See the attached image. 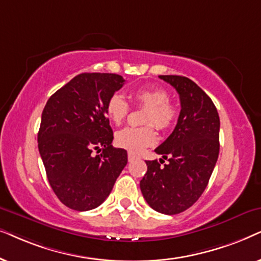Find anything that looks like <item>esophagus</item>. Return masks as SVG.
Masks as SVG:
<instances>
[{"label": "esophagus", "mask_w": 261, "mask_h": 261, "mask_svg": "<svg viewBox=\"0 0 261 261\" xmlns=\"http://www.w3.org/2000/svg\"><path fill=\"white\" fill-rule=\"evenodd\" d=\"M127 159H128V161H133V160H135V159H136V155H134L133 154V152H128V154H127Z\"/></svg>", "instance_id": "1"}]
</instances>
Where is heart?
I'll return each mask as SVG.
<instances>
[{"label": "heart", "instance_id": "heart-1", "mask_svg": "<svg viewBox=\"0 0 261 261\" xmlns=\"http://www.w3.org/2000/svg\"><path fill=\"white\" fill-rule=\"evenodd\" d=\"M133 95L138 105L147 107L143 117V123L147 126L121 128L116 133L114 141L118 147L126 149L133 154H138L156 142V133L152 125L160 130L171 127L178 117V110L174 103L169 101L168 93L159 87H142L135 90ZM128 111L130 105L119 93H114L107 100V117L114 124H120L126 118Z\"/></svg>", "mask_w": 261, "mask_h": 261}]
</instances>
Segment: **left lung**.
<instances>
[{"label": "left lung", "instance_id": "1", "mask_svg": "<svg viewBox=\"0 0 261 261\" xmlns=\"http://www.w3.org/2000/svg\"><path fill=\"white\" fill-rule=\"evenodd\" d=\"M159 77L174 87L181 110L173 133L155 149L168 163L145 161L148 171L140 187L151 209L175 215L192 206L206 189L220 152V117L213 100L192 80Z\"/></svg>", "mask_w": 261, "mask_h": 261}]
</instances>
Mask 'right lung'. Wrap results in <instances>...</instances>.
Instances as JSON below:
<instances>
[{
	"instance_id": "obj_1",
	"label": "right lung",
	"mask_w": 261,
	"mask_h": 261,
	"mask_svg": "<svg viewBox=\"0 0 261 261\" xmlns=\"http://www.w3.org/2000/svg\"><path fill=\"white\" fill-rule=\"evenodd\" d=\"M124 82L117 74L83 72L52 94L44 107L38 148L50 186L72 210L88 211L102 204L126 166L127 152L112 145L106 117L107 100Z\"/></svg>"
}]
</instances>
